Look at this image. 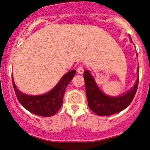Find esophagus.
<instances>
[{
	"label": "esophagus",
	"instance_id": "esophagus-1",
	"mask_svg": "<svg viewBox=\"0 0 150 150\" xmlns=\"http://www.w3.org/2000/svg\"><path fill=\"white\" fill-rule=\"evenodd\" d=\"M77 72L79 74H82L83 73H84V68H83L82 66H78V67H77Z\"/></svg>",
	"mask_w": 150,
	"mask_h": 150
}]
</instances>
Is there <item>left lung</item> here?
I'll return each mask as SVG.
<instances>
[{"label": "left lung", "instance_id": "left-lung-1", "mask_svg": "<svg viewBox=\"0 0 150 150\" xmlns=\"http://www.w3.org/2000/svg\"><path fill=\"white\" fill-rule=\"evenodd\" d=\"M138 69L139 70V67ZM84 79L88 105L93 112L99 116H109L127 108L136 95L139 82L138 78L134 86L124 95L118 97H110L100 91L88 70L84 71Z\"/></svg>", "mask_w": 150, "mask_h": 150}]
</instances>
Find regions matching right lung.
<instances>
[{
  "instance_id": "add662e5",
  "label": "right lung",
  "mask_w": 150,
  "mask_h": 150,
  "mask_svg": "<svg viewBox=\"0 0 150 150\" xmlns=\"http://www.w3.org/2000/svg\"><path fill=\"white\" fill-rule=\"evenodd\" d=\"M75 72L73 70L65 74L53 89L40 96H29L21 93L16 87L13 79L12 85L18 100L25 109L39 116L51 117L55 115L62 105L66 86L73 80Z\"/></svg>"
}]
</instances>
